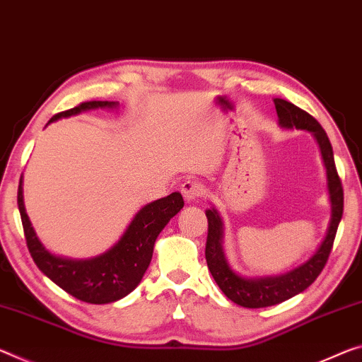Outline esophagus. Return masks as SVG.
I'll list each match as a JSON object with an SVG mask.
<instances>
[{
  "label": "esophagus",
  "instance_id": "esophagus-1",
  "mask_svg": "<svg viewBox=\"0 0 362 362\" xmlns=\"http://www.w3.org/2000/svg\"><path fill=\"white\" fill-rule=\"evenodd\" d=\"M182 194L183 198H185V202H194V199H198L202 194L204 193V185L199 180H194V179H188L182 183Z\"/></svg>",
  "mask_w": 362,
  "mask_h": 362
}]
</instances>
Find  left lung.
<instances>
[{
	"label": "left lung",
	"instance_id": "left-lung-1",
	"mask_svg": "<svg viewBox=\"0 0 362 362\" xmlns=\"http://www.w3.org/2000/svg\"><path fill=\"white\" fill-rule=\"evenodd\" d=\"M274 105L275 109H277L280 127L308 130L317 140L320 154H322L327 169V188H329L330 194L332 217L322 243H320L317 251L306 262L291 269L290 272L280 275L248 279L233 272L226 259V255H223L222 250L223 228L219 212L214 208L206 211V217H208V240H206L204 255L212 277H214L216 284L219 285V288L223 291V295L228 300H232L240 306L251 309L274 306L282 301L290 300L291 296L305 291L319 277L327 259H329L338 223H340L343 216V187L335 168L334 150H332L330 140L327 136L325 130L320 127V124L311 114H308L301 107L295 106L293 103L285 101L282 98H275Z\"/></svg>",
	"mask_w": 362,
	"mask_h": 362
}]
</instances>
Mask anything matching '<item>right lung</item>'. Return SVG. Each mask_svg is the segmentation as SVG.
<instances>
[{
    "label": "right lung",
    "instance_id": "1",
    "mask_svg": "<svg viewBox=\"0 0 362 362\" xmlns=\"http://www.w3.org/2000/svg\"><path fill=\"white\" fill-rule=\"evenodd\" d=\"M117 106L119 103L116 101H87L69 111L56 114L48 120V124L90 109H112ZM17 204L27 248L40 271L77 300L91 305H106L127 296L141 282L143 274L151 262L154 242L168 222L183 208V198L179 192H174L169 197L143 206L119 242L103 255L90 259H67L49 253L45 248L25 212L22 177L17 190Z\"/></svg>",
    "mask_w": 362,
    "mask_h": 362
}]
</instances>
